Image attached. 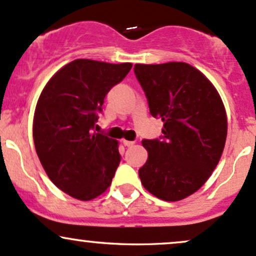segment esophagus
<instances>
[{"mask_svg":"<svg viewBox=\"0 0 256 256\" xmlns=\"http://www.w3.org/2000/svg\"><path fill=\"white\" fill-rule=\"evenodd\" d=\"M122 144H125V146L131 147V146H134V144H135V141H128V140H122Z\"/></svg>","mask_w":256,"mask_h":256,"instance_id":"1","label":"esophagus"}]
</instances>
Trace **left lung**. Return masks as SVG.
Here are the masks:
<instances>
[{"mask_svg": "<svg viewBox=\"0 0 256 256\" xmlns=\"http://www.w3.org/2000/svg\"><path fill=\"white\" fill-rule=\"evenodd\" d=\"M152 116L163 121L160 140H144L148 158L138 170L147 192L179 201L198 192L218 164L227 114L214 86L185 62L135 64Z\"/></svg>", "mask_w": 256, "mask_h": 256, "instance_id": "1", "label": "left lung"}]
</instances>
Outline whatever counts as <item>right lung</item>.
I'll return each mask as SVG.
<instances>
[{
  "label": "right lung",
  "mask_w": 256,
  "mask_h": 256,
  "mask_svg": "<svg viewBox=\"0 0 256 256\" xmlns=\"http://www.w3.org/2000/svg\"><path fill=\"white\" fill-rule=\"evenodd\" d=\"M132 64L77 58L49 80L33 119L36 154L51 182L67 195L90 201L112 184L119 142L93 132L104 98Z\"/></svg>",
  "instance_id": "right-lung-1"
}]
</instances>
